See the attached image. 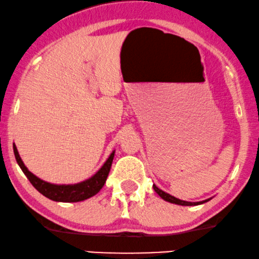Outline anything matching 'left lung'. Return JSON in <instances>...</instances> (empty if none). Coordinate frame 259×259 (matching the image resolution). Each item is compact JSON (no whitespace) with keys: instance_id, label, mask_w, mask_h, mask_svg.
I'll use <instances>...</instances> for the list:
<instances>
[{"instance_id":"obj_1","label":"left lung","mask_w":259,"mask_h":259,"mask_svg":"<svg viewBox=\"0 0 259 259\" xmlns=\"http://www.w3.org/2000/svg\"><path fill=\"white\" fill-rule=\"evenodd\" d=\"M153 189H154V191H155L156 194H158V195L160 196V197H161V198L163 199V201L169 202V203H173V204H178V205H198V204H203V203H205V202L210 201V198L204 199V201H201V202H188V201H182V199L176 198L175 196H172V195L167 194V192L162 191V190H161V189H159L158 186H156L155 184H153Z\"/></svg>"}]
</instances>
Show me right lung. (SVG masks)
<instances>
[{
    "mask_svg": "<svg viewBox=\"0 0 259 259\" xmlns=\"http://www.w3.org/2000/svg\"><path fill=\"white\" fill-rule=\"evenodd\" d=\"M13 149H14V155L16 159V162L20 166L22 172L25 173V176L27 177V179L31 182V184L38 190L39 192L45 197L55 202H81L84 199L91 198L92 196L97 195L105 184L107 176L111 169V165H112L113 156H114V150L110 154V156L107 160L104 162V165L94 173L93 176L82 181L76 184H52V183L45 182L42 179L38 178L37 176L33 175L32 172L28 171V168L26 167L24 161H22L20 155H19L18 148L15 145H13Z\"/></svg>",
    "mask_w": 259,
    "mask_h": 259,
    "instance_id": "obj_1",
    "label": "right lung"
}]
</instances>
